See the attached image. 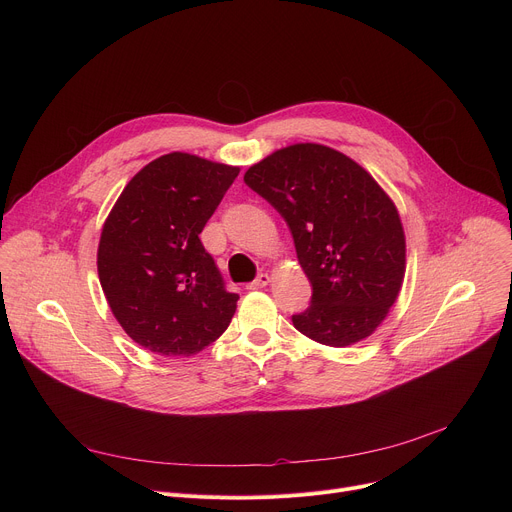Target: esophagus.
Returning <instances> with one entry per match:
<instances>
[{"label":"esophagus","instance_id":"1","mask_svg":"<svg viewBox=\"0 0 512 512\" xmlns=\"http://www.w3.org/2000/svg\"><path fill=\"white\" fill-rule=\"evenodd\" d=\"M269 283V275L267 273H259L247 287L249 289H261V287H265Z\"/></svg>","mask_w":512,"mask_h":512}]
</instances>
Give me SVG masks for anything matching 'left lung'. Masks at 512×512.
Wrapping results in <instances>:
<instances>
[{
  "label": "left lung",
  "mask_w": 512,
  "mask_h": 512,
  "mask_svg": "<svg viewBox=\"0 0 512 512\" xmlns=\"http://www.w3.org/2000/svg\"><path fill=\"white\" fill-rule=\"evenodd\" d=\"M287 223L312 302L291 316L308 338L350 346L387 318L405 277L399 212L375 178L320 143H296L245 172Z\"/></svg>",
  "instance_id": "obj_1"
}]
</instances>
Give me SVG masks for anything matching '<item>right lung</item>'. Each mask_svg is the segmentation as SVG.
<instances>
[{
    "mask_svg": "<svg viewBox=\"0 0 512 512\" xmlns=\"http://www.w3.org/2000/svg\"><path fill=\"white\" fill-rule=\"evenodd\" d=\"M239 176L237 166L172 152L123 188L101 231L97 269L127 336L162 356H192L237 310L200 233Z\"/></svg>",
    "mask_w": 512,
    "mask_h": 512,
    "instance_id": "1",
    "label": "right lung"
}]
</instances>
